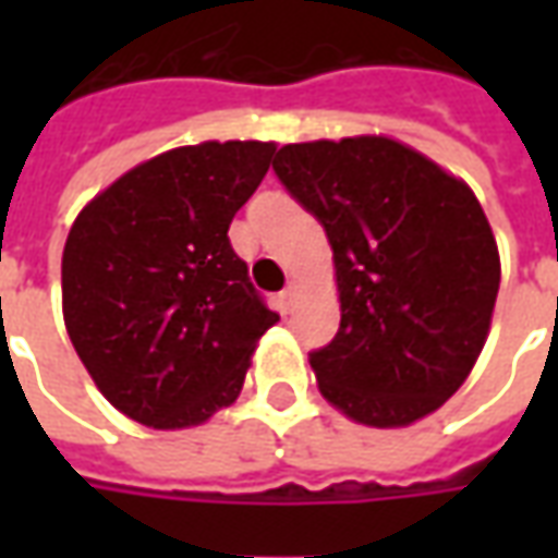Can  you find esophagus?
Instances as JSON below:
<instances>
[{"label":"esophagus","instance_id":"obj_1","mask_svg":"<svg viewBox=\"0 0 558 558\" xmlns=\"http://www.w3.org/2000/svg\"><path fill=\"white\" fill-rule=\"evenodd\" d=\"M295 295H299V283H295V280H290V283L283 287V292L278 295L280 311H283V314H290V311H292V304H295Z\"/></svg>","mask_w":558,"mask_h":558}]
</instances>
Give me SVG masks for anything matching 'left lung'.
Instances as JSON below:
<instances>
[{
	"mask_svg": "<svg viewBox=\"0 0 558 558\" xmlns=\"http://www.w3.org/2000/svg\"><path fill=\"white\" fill-rule=\"evenodd\" d=\"M271 167L335 254L340 328L311 352L323 398L371 427L439 410L481 355L499 292L469 184L388 137L290 143Z\"/></svg>",
	"mask_w": 558,
	"mask_h": 558,
	"instance_id": "obj_1",
	"label": "left lung"
}]
</instances>
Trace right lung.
Segmentation results:
<instances>
[{"label": "right lung", "instance_id": "add662e5", "mask_svg": "<svg viewBox=\"0 0 558 558\" xmlns=\"http://www.w3.org/2000/svg\"><path fill=\"white\" fill-rule=\"evenodd\" d=\"M275 143L163 151L92 199L68 232L62 314L101 395L155 430L203 424L242 391L278 323L232 251Z\"/></svg>", "mask_w": 558, "mask_h": 558}]
</instances>
